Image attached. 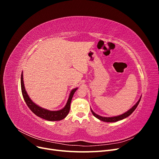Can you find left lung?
Here are the masks:
<instances>
[{
    "mask_svg": "<svg viewBox=\"0 0 159 159\" xmlns=\"http://www.w3.org/2000/svg\"><path fill=\"white\" fill-rule=\"evenodd\" d=\"M141 98H141H139V99L138 100V102L135 104H134V106H133L131 109H129L127 111H126L125 113H124L120 115H117V116H114V117H106L100 116V115L96 114L95 112H93V111L91 109V113H92V114L94 115V117H95L96 118H98V119H99L100 121H104V122H109V123L116 122V121H120V120H122L125 118L129 117V115H131L134 110H135V109L138 106L139 102H140Z\"/></svg>",
    "mask_w": 159,
    "mask_h": 159,
    "instance_id": "8db88e82",
    "label": "left lung"
}]
</instances>
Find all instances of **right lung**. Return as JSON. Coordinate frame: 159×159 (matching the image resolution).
Here are the masks:
<instances>
[{
  "mask_svg": "<svg viewBox=\"0 0 159 159\" xmlns=\"http://www.w3.org/2000/svg\"><path fill=\"white\" fill-rule=\"evenodd\" d=\"M20 84H21V89H22V96L26 105H28V107H29V109L32 111L36 115H37V116L50 121H60V120L64 119L67 115H68V114L70 112V104H71L72 98H73V95L75 92V91L78 89V88H76L73 89L70 91L68 102H67L65 107L64 108L57 111H50L48 109H46L38 106V105H36L34 102H32V99L30 98L29 95H28L25 89V84H24L23 72H22L21 74Z\"/></svg>",
  "mask_w": 159,
  "mask_h": 159,
  "instance_id": "right-lung-1",
  "label": "right lung"
}]
</instances>
